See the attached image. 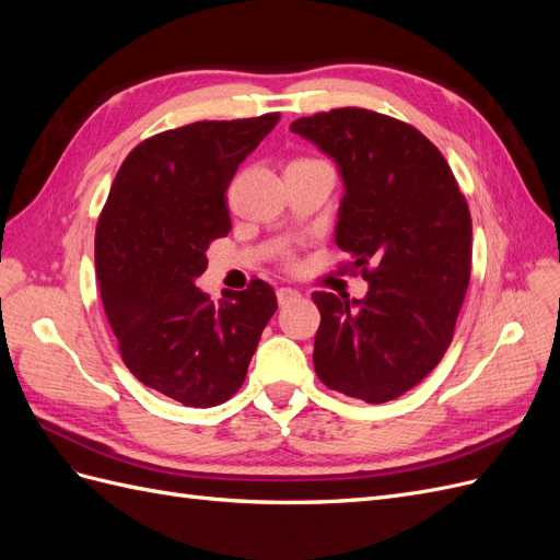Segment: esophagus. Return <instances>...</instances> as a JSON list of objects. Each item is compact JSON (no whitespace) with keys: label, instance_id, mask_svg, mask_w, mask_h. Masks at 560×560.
Masks as SVG:
<instances>
[{"label":"esophagus","instance_id":"esophagus-1","mask_svg":"<svg viewBox=\"0 0 560 560\" xmlns=\"http://www.w3.org/2000/svg\"><path fill=\"white\" fill-rule=\"evenodd\" d=\"M276 296H278V303H280V306H284V303H290V301L299 299V292H296V290H292V287H280V290L276 292Z\"/></svg>","mask_w":560,"mask_h":560}]
</instances>
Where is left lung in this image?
<instances>
[{"label": "left lung", "instance_id": "obj_1", "mask_svg": "<svg viewBox=\"0 0 560 560\" xmlns=\"http://www.w3.org/2000/svg\"><path fill=\"white\" fill-rule=\"evenodd\" d=\"M341 171L336 245L364 299L313 292L315 374L369 404L409 393L453 341L471 273V214L446 159L399 118L341 107L296 118Z\"/></svg>", "mask_w": 560, "mask_h": 560}]
</instances>
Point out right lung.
Here are the masks:
<instances>
[{
	"mask_svg": "<svg viewBox=\"0 0 560 560\" xmlns=\"http://www.w3.org/2000/svg\"><path fill=\"white\" fill-rule=\"evenodd\" d=\"M278 118L196 121L140 142L97 219L95 273L118 352L135 378L184 406L238 393L278 311L259 278L219 303L194 284L210 243L231 231L224 194L235 171Z\"/></svg>",
	"mask_w": 560,
	"mask_h": 560,
	"instance_id": "1",
	"label": "right lung"
}]
</instances>
